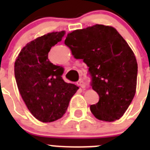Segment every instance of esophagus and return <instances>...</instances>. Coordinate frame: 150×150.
I'll return each instance as SVG.
<instances>
[{"label":"esophagus","instance_id":"34e87169","mask_svg":"<svg viewBox=\"0 0 150 150\" xmlns=\"http://www.w3.org/2000/svg\"><path fill=\"white\" fill-rule=\"evenodd\" d=\"M76 84H77V86H79L82 87V88H85L86 87V85H85V83L83 82V79H79V80H78L77 82H76Z\"/></svg>","mask_w":150,"mask_h":150}]
</instances>
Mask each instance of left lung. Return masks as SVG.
<instances>
[{"instance_id":"left-lung-1","label":"left lung","mask_w":150,"mask_h":150,"mask_svg":"<svg viewBox=\"0 0 150 150\" xmlns=\"http://www.w3.org/2000/svg\"><path fill=\"white\" fill-rule=\"evenodd\" d=\"M64 43L89 68L98 102L90 106L99 120L113 122L128 109L136 92L137 63L132 49L114 28L95 25L74 30Z\"/></svg>"}]
</instances>
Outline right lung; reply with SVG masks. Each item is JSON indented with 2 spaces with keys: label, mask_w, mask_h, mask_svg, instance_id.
I'll use <instances>...</instances> for the list:
<instances>
[{
  "label": "right lung",
  "mask_w": 150,
  "mask_h": 150,
  "mask_svg": "<svg viewBox=\"0 0 150 150\" xmlns=\"http://www.w3.org/2000/svg\"><path fill=\"white\" fill-rule=\"evenodd\" d=\"M64 31L49 33L28 43L14 66L18 91L31 114L39 121L51 122L66 112L78 87L64 81V68L48 59L52 46L62 40Z\"/></svg>",
  "instance_id": "right-lung-1"
}]
</instances>
